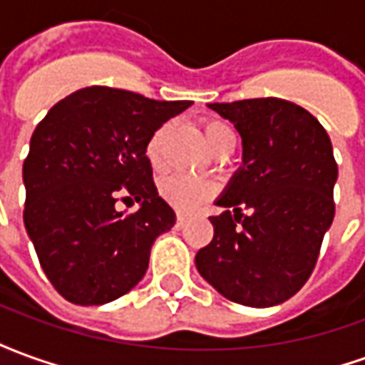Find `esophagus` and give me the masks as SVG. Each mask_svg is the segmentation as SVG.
<instances>
[{
    "instance_id": "obj_1",
    "label": "esophagus",
    "mask_w": 365,
    "mask_h": 365,
    "mask_svg": "<svg viewBox=\"0 0 365 365\" xmlns=\"http://www.w3.org/2000/svg\"><path fill=\"white\" fill-rule=\"evenodd\" d=\"M185 221H187V219H185V215L178 213V217H175V227H178V229H182L183 225H185Z\"/></svg>"
}]
</instances>
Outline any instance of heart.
Segmentation results:
<instances>
[{
    "label": "heart",
    "mask_w": 365,
    "mask_h": 365,
    "mask_svg": "<svg viewBox=\"0 0 365 365\" xmlns=\"http://www.w3.org/2000/svg\"><path fill=\"white\" fill-rule=\"evenodd\" d=\"M166 130L168 127L158 128L150 138L148 146H146V156L152 162V166H158L160 164V143H162V136H164ZM203 133H205V140L211 150H215L217 146H221L222 143L235 140V135H232L230 127H227L221 120H209ZM160 195H162V199H166L174 209H178V211L190 213V211H195L203 201H207L213 195V183L180 174L166 175L160 182Z\"/></svg>",
    "instance_id": "heart-1"
}]
</instances>
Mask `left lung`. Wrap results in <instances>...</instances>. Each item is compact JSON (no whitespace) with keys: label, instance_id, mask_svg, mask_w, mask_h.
Masks as SVG:
<instances>
[{"label":"left lung","instance_id":"1","mask_svg":"<svg viewBox=\"0 0 365 365\" xmlns=\"http://www.w3.org/2000/svg\"><path fill=\"white\" fill-rule=\"evenodd\" d=\"M207 107L238 130L242 166L215 201L229 211L209 217L213 240L199 250L195 266L229 301L279 305L305 285L334 219L332 144L311 113L285 99Z\"/></svg>","mask_w":365,"mask_h":365}]
</instances>
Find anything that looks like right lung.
<instances>
[{
	"label": "right lung",
	"instance_id": "add662e5",
	"mask_svg": "<svg viewBox=\"0 0 365 365\" xmlns=\"http://www.w3.org/2000/svg\"><path fill=\"white\" fill-rule=\"evenodd\" d=\"M190 105L93 86L36 125L23 164V221L44 274L70 303L105 305L144 277L154 240L175 225L146 146ZM125 192L141 203L136 214L116 211Z\"/></svg>",
	"mask_w": 365,
	"mask_h": 365
}]
</instances>
